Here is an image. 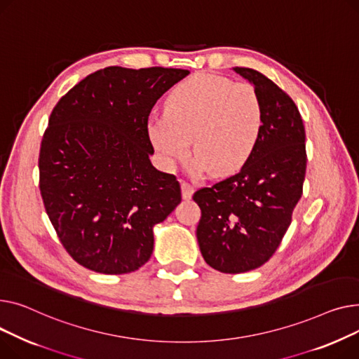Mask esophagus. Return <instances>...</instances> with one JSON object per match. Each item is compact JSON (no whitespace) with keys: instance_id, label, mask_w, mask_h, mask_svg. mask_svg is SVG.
I'll return each instance as SVG.
<instances>
[{"instance_id":"34e87169","label":"esophagus","mask_w":359,"mask_h":359,"mask_svg":"<svg viewBox=\"0 0 359 359\" xmlns=\"http://www.w3.org/2000/svg\"><path fill=\"white\" fill-rule=\"evenodd\" d=\"M181 191H182V197H184L185 200L191 198V196H193V193H194V185L187 182V181H182V182H181Z\"/></svg>"}]
</instances>
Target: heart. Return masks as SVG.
Masks as SVG:
<instances>
[{
	"label": "heart",
	"instance_id": "heart-1",
	"mask_svg": "<svg viewBox=\"0 0 359 359\" xmlns=\"http://www.w3.org/2000/svg\"><path fill=\"white\" fill-rule=\"evenodd\" d=\"M264 128L257 88L216 74H196L170 93L163 118L147 124L154 146L168 163L191 154L198 170L224 177L254 155Z\"/></svg>",
	"mask_w": 359,
	"mask_h": 359
}]
</instances>
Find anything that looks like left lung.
<instances>
[{"label": "left lung", "instance_id": "8db88e82", "mask_svg": "<svg viewBox=\"0 0 359 359\" xmlns=\"http://www.w3.org/2000/svg\"><path fill=\"white\" fill-rule=\"evenodd\" d=\"M235 72L254 83L264 104L258 146L239 172L193 196L201 210V255L224 273L257 269L276 254L302 198L307 165L304 124L291 97L255 69Z\"/></svg>", "mask_w": 359, "mask_h": 359}]
</instances>
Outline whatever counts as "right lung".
<instances>
[{"label": "right lung", "mask_w": 359, "mask_h": 359, "mask_svg": "<svg viewBox=\"0 0 359 359\" xmlns=\"http://www.w3.org/2000/svg\"><path fill=\"white\" fill-rule=\"evenodd\" d=\"M189 72L177 68L94 72L63 95L40 143V196L71 258L100 273L149 261L154 226L181 203L177 177L158 171L147 120Z\"/></svg>", "instance_id": "obj_1"}]
</instances>
